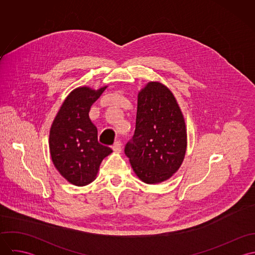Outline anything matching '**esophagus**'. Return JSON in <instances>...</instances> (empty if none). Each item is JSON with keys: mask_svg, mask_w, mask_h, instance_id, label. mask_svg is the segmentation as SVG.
Listing matches in <instances>:
<instances>
[{"mask_svg": "<svg viewBox=\"0 0 255 255\" xmlns=\"http://www.w3.org/2000/svg\"><path fill=\"white\" fill-rule=\"evenodd\" d=\"M112 148H113V150L115 151V152H121L122 151V144H121V141H116L113 146H112Z\"/></svg>", "mask_w": 255, "mask_h": 255, "instance_id": "34e87169", "label": "esophagus"}]
</instances>
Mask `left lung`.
<instances>
[{
  "label": "left lung",
  "mask_w": 255,
  "mask_h": 255,
  "mask_svg": "<svg viewBox=\"0 0 255 255\" xmlns=\"http://www.w3.org/2000/svg\"><path fill=\"white\" fill-rule=\"evenodd\" d=\"M186 130L173 93L149 82L138 93L134 134L125 146L136 176L146 183L164 182L182 165Z\"/></svg>",
  "instance_id": "8db88e82"
}]
</instances>
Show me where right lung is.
I'll list each match as a JSON object with an SVG mask.
<instances>
[{
	"instance_id": "right-lung-1",
	"label": "right lung",
	"mask_w": 255,
	"mask_h": 255,
	"mask_svg": "<svg viewBox=\"0 0 255 255\" xmlns=\"http://www.w3.org/2000/svg\"><path fill=\"white\" fill-rule=\"evenodd\" d=\"M105 87L95 91L88 87L74 89L63 103L50 130L52 161L60 174L74 185L94 181L102 160L112 153L109 146L98 142V130L89 118L93 103Z\"/></svg>"
}]
</instances>
